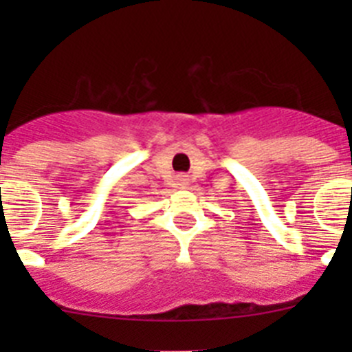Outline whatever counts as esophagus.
I'll list each match as a JSON object with an SVG mask.
<instances>
[{"label": "esophagus", "instance_id": "1", "mask_svg": "<svg viewBox=\"0 0 352 352\" xmlns=\"http://www.w3.org/2000/svg\"><path fill=\"white\" fill-rule=\"evenodd\" d=\"M180 182H182V187L187 186V179H184V177H182V179H180Z\"/></svg>", "mask_w": 352, "mask_h": 352}]
</instances>
